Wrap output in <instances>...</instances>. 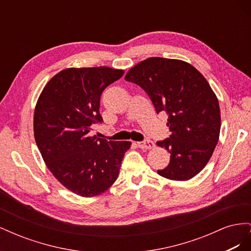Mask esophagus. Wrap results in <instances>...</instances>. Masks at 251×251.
<instances>
[{
    "instance_id": "34e87169",
    "label": "esophagus",
    "mask_w": 251,
    "mask_h": 251,
    "mask_svg": "<svg viewBox=\"0 0 251 251\" xmlns=\"http://www.w3.org/2000/svg\"><path fill=\"white\" fill-rule=\"evenodd\" d=\"M138 147L142 150H151V149H154L155 148V144L154 142L150 140V139H147V140H143V141H140L138 142Z\"/></svg>"
}]
</instances>
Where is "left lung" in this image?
Segmentation results:
<instances>
[{
  "mask_svg": "<svg viewBox=\"0 0 251 251\" xmlns=\"http://www.w3.org/2000/svg\"><path fill=\"white\" fill-rule=\"evenodd\" d=\"M141 87L157 114H168L171 135L157 146L171 153L160 176L185 181L207 164L221 127L219 101L209 83L191 64L179 59L150 57L133 67L125 77Z\"/></svg>",
  "mask_w": 251,
  "mask_h": 251,
  "instance_id": "1",
  "label": "left lung"
}]
</instances>
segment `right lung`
<instances>
[{"label":"right lung","mask_w":251,"mask_h":251,"mask_svg":"<svg viewBox=\"0 0 251 251\" xmlns=\"http://www.w3.org/2000/svg\"><path fill=\"white\" fill-rule=\"evenodd\" d=\"M109 67L69 68L54 75L37 100L34 138L47 168L60 183L81 197L105 192L116 181L130 141L89 136L101 124L103 90L123 76Z\"/></svg>","instance_id":"1"}]
</instances>
